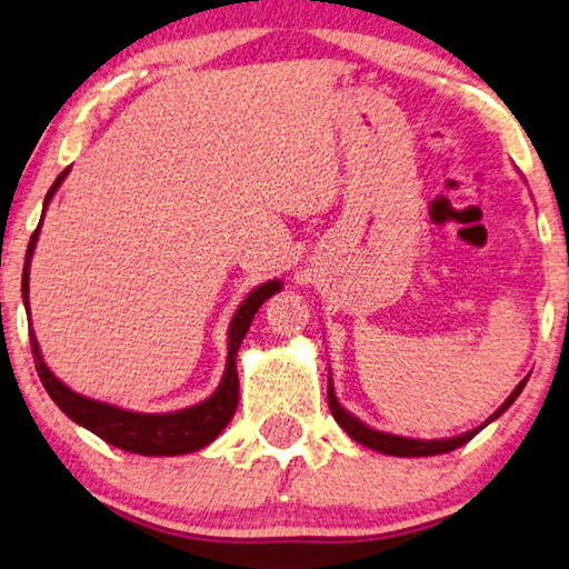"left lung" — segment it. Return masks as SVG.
<instances>
[{"label":"left lung","instance_id":"obj_1","mask_svg":"<svg viewBox=\"0 0 569 569\" xmlns=\"http://www.w3.org/2000/svg\"><path fill=\"white\" fill-rule=\"evenodd\" d=\"M529 378H523L519 386L513 388V393L506 398V401L498 406L496 413H490V419L486 423H480L478 429L472 431H465L460 437H449V439H409V437H398V435H388V431H378L368 427L366 421H360L358 417H352L350 411H345L342 406H339L337 396H335V388H332V376H329V388H327V398H329V411H332L335 421L342 427L347 435H350L355 442L366 445L370 449H376V452H383V455H393V457H431V455H445V452H452V449L468 445L470 439L478 435L482 427H488L490 421H496L501 417L503 411H508V406H511L519 393L523 391V386H527Z\"/></svg>","mask_w":569,"mask_h":569}]
</instances>
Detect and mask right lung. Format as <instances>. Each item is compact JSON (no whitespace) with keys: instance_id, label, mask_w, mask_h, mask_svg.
I'll return each mask as SVG.
<instances>
[{"instance_id":"right-lung-1","label":"right lung","mask_w":569,"mask_h":569,"mask_svg":"<svg viewBox=\"0 0 569 569\" xmlns=\"http://www.w3.org/2000/svg\"><path fill=\"white\" fill-rule=\"evenodd\" d=\"M68 171H71V168H66V171L56 178V183L50 186L46 197V209L50 199H53V193L58 191V186L63 183ZM46 209H42V214H46ZM40 224H42V217H40ZM40 224L30 237L28 256H24V268H22V301L28 311H30V296H28L30 260H32V252H36ZM278 291H281V281H268L258 288H252L250 296L240 303V309L234 311V317L230 321V332H227V345H230V350H227V368H224L222 383L217 386V391L211 393L207 401L189 406V409H181V411L138 413V411L117 409L112 403H101V401H94V398H87L71 391V388L61 383V380L48 370L46 362H42L38 339L30 332L32 358H36L38 376L42 380V386H46L48 396L53 398L58 409H61L68 419L79 423V427L94 431V435L104 439V442L120 447L124 452L148 455V457L189 455L214 442V439L222 435L227 423L232 421L237 401H240L237 350H240L242 339L252 325V317H256V311L262 307V301L270 299V296Z\"/></svg>"}]
</instances>
